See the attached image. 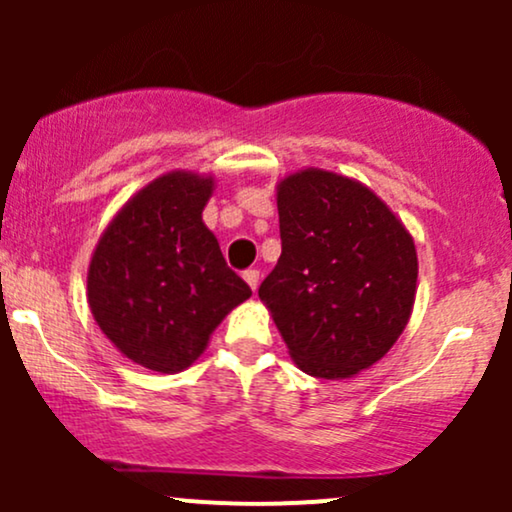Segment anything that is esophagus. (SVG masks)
Returning <instances> with one entry per match:
<instances>
[{
	"mask_svg": "<svg viewBox=\"0 0 512 512\" xmlns=\"http://www.w3.org/2000/svg\"><path fill=\"white\" fill-rule=\"evenodd\" d=\"M243 279L248 281V286L252 291H257V286H260V272H257V269H245Z\"/></svg>",
	"mask_w": 512,
	"mask_h": 512,
	"instance_id": "1",
	"label": "esophagus"
}]
</instances>
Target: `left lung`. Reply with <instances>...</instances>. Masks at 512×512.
Instances as JSON below:
<instances>
[{"instance_id": "left-lung-1", "label": "left lung", "mask_w": 512, "mask_h": 512, "mask_svg": "<svg viewBox=\"0 0 512 512\" xmlns=\"http://www.w3.org/2000/svg\"><path fill=\"white\" fill-rule=\"evenodd\" d=\"M281 257L260 298L303 373L354 378L407 327L419 260L411 233L370 187L322 168L276 185Z\"/></svg>"}]
</instances>
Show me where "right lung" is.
I'll list each match as a JSON object with an SVG mask.
<instances>
[{
	"instance_id": "add662e5",
	"label": "right lung",
	"mask_w": 512,
	"mask_h": 512,
	"mask_svg": "<svg viewBox=\"0 0 512 512\" xmlns=\"http://www.w3.org/2000/svg\"><path fill=\"white\" fill-rule=\"evenodd\" d=\"M214 178L173 170L142 187L98 240L86 276L88 308L122 356L180 373L250 286L228 269L204 226Z\"/></svg>"
}]
</instances>
